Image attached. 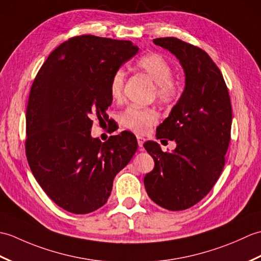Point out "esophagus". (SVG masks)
<instances>
[{
    "label": "esophagus",
    "instance_id": "esophagus-1",
    "mask_svg": "<svg viewBox=\"0 0 261 261\" xmlns=\"http://www.w3.org/2000/svg\"><path fill=\"white\" fill-rule=\"evenodd\" d=\"M137 140H138V145H139L140 150H142V145H143V142H145V138L141 136H137Z\"/></svg>",
    "mask_w": 261,
    "mask_h": 261
}]
</instances>
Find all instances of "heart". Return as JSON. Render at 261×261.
Here are the masks:
<instances>
[{"label":"heart","mask_w":261,"mask_h":261,"mask_svg":"<svg viewBox=\"0 0 261 261\" xmlns=\"http://www.w3.org/2000/svg\"><path fill=\"white\" fill-rule=\"evenodd\" d=\"M137 67L145 73L149 79L156 83L154 91L160 102L165 104L174 103L179 96L180 87L173 76V67L163 55L151 53L138 59ZM125 85V71L118 69L111 77L110 95L113 99H119L123 96ZM157 111L152 108H140L132 105L121 114V123L127 130L136 134L143 135L158 121Z\"/></svg>","instance_id":"1"}]
</instances>
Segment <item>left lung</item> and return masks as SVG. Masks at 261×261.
I'll return each mask as SVG.
<instances>
[{
  "mask_svg": "<svg viewBox=\"0 0 261 261\" xmlns=\"http://www.w3.org/2000/svg\"><path fill=\"white\" fill-rule=\"evenodd\" d=\"M153 43L179 59L186 84L156 134L158 139L175 140L176 149L164 152L157 142L143 145L154 162L143 182L159 206L181 211L206 196L222 173L231 138L230 95L222 73L203 49L175 37Z\"/></svg>",
  "mask_w": 261,
  "mask_h": 261,
  "instance_id": "obj_1",
  "label": "left lung"
}]
</instances>
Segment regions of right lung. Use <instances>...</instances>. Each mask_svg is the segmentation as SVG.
Wrapping results in <instances>:
<instances>
[{"instance_id": "obj_1", "label": "right lung", "mask_w": 261, "mask_h": 261, "mask_svg": "<svg viewBox=\"0 0 261 261\" xmlns=\"http://www.w3.org/2000/svg\"><path fill=\"white\" fill-rule=\"evenodd\" d=\"M127 40L69 38L49 55L32 83L25 154L38 184L58 206L87 214L108 202L113 179L138 149L129 131L101 142L93 119H107L111 77L138 53Z\"/></svg>"}]
</instances>
